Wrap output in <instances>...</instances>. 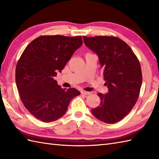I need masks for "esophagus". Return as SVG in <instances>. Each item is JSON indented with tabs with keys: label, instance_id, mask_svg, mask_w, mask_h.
Masks as SVG:
<instances>
[{
	"label": "esophagus",
	"instance_id": "obj_1",
	"mask_svg": "<svg viewBox=\"0 0 159 159\" xmlns=\"http://www.w3.org/2000/svg\"><path fill=\"white\" fill-rule=\"evenodd\" d=\"M81 93L84 94V95H89L91 92H86V91H81Z\"/></svg>",
	"mask_w": 159,
	"mask_h": 159
}]
</instances>
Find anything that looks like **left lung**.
Listing matches in <instances>:
<instances>
[{"mask_svg": "<svg viewBox=\"0 0 159 159\" xmlns=\"http://www.w3.org/2000/svg\"><path fill=\"white\" fill-rule=\"evenodd\" d=\"M85 45L96 52L102 67L108 92L98 93L100 105L92 109L97 119L107 124L122 120L139 98L142 73L137 57L130 46L113 36H83Z\"/></svg>", "mask_w": 159, "mask_h": 159, "instance_id": "1", "label": "left lung"}]
</instances>
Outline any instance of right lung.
<instances>
[{
  "label": "right lung",
  "mask_w": 159,
  "mask_h": 159,
  "mask_svg": "<svg viewBox=\"0 0 159 159\" xmlns=\"http://www.w3.org/2000/svg\"><path fill=\"white\" fill-rule=\"evenodd\" d=\"M82 43L81 36L42 35L24 50L16 65V86L24 106L37 119L46 123L59 119L80 94L61 88L54 78Z\"/></svg>",
  "instance_id": "add662e5"
}]
</instances>
